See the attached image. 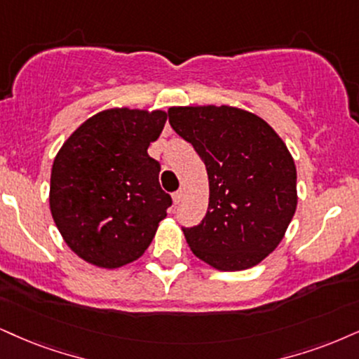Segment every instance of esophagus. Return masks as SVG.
Listing matches in <instances>:
<instances>
[{
	"label": "esophagus",
	"instance_id": "obj_1",
	"mask_svg": "<svg viewBox=\"0 0 359 359\" xmlns=\"http://www.w3.org/2000/svg\"><path fill=\"white\" fill-rule=\"evenodd\" d=\"M183 201V191H176V193H172V203H175V205H180V203Z\"/></svg>",
	"mask_w": 359,
	"mask_h": 359
}]
</instances>
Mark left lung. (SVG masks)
Segmentation results:
<instances>
[{
	"instance_id": "1",
	"label": "left lung",
	"mask_w": 359,
	"mask_h": 359,
	"mask_svg": "<svg viewBox=\"0 0 359 359\" xmlns=\"http://www.w3.org/2000/svg\"><path fill=\"white\" fill-rule=\"evenodd\" d=\"M170 125L205 161L210 203L188 246L219 271H241L276 250L293 219L296 166L264 119L233 106H172Z\"/></svg>"
}]
</instances>
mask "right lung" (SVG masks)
<instances>
[{
  "label": "right lung",
  "instance_id": "add662e5",
  "mask_svg": "<svg viewBox=\"0 0 359 359\" xmlns=\"http://www.w3.org/2000/svg\"><path fill=\"white\" fill-rule=\"evenodd\" d=\"M166 123L161 109L113 108L86 119L51 168L50 210L66 245L98 268L138 259L166 218L171 196L148 154Z\"/></svg>",
  "mask_w": 359,
  "mask_h": 359
}]
</instances>
